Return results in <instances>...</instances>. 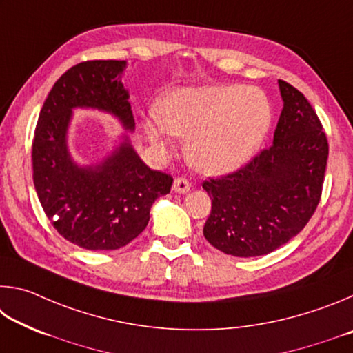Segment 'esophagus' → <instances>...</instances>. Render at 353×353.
<instances>
[{
    "mask_svg": "<svg viewBox=\"0 0 353 353\" xmlns=\"http://www.w3.org/2000/svg\"><path fill=\"white\" fill-rule=\"evenodd\" d=\"M190 188H191V183L185 177H177L174 183H172V191H174V193H179V194L188 193Z\"/></svg>",
    "mask_w": 353,
    "mask_h": 353,
    "instance_id": "esophagus-1",
    "label": "esophagus"
}]
</instances>
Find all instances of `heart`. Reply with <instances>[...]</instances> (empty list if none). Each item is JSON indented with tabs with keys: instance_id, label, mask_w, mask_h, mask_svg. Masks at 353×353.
Listing matches in <instances>:
<instances>
[{
	"instance_id": "b5f03b06",
	"label": "heart",
	"mask_w": 353,
	"mask_h": 353,
	"mask_svg": "<svg viewBox=\"0 0 353 353\" xmlns=\"http://www.w3.org/2000/svg\"><path fill=\"white\" fill-rule=\"evenodd\" d=\"M272 123L270 99L240 83L182 87L141 118L148 141L168 152L183 137L191 165L205 174H227L246 165L261 148Z\"/></svg>"
}]
</instances>
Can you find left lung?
Masks as SVG:
<instances>
[{
    "label": "left lung",
    "mask_w": 353,
    "mask_h": 353,
    "mask_svg": "<svg viewBox=\"0 0 353 353\" xmlns=\"http://www.w3.org/2000/svg\"><path fill=\"white\" fill-rule=\"evenodd\" d=\"M279 88L283 109L271 148L244 168L202 183L212 198L204 236L227 255L272 252L307 225L319 204L327 137L307 98L285 81Z\"/></svg>",
    "instance_id": "obj_1"
}]
</instances>
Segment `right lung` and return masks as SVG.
<instances>
[{
  "mask_svg": "<svg viewBox=\"0 0 353 353\" xmlns=\"http://www.w3.org/2000/svg\"><path fill=\"white\" fill-rule=\"evenodd\" d=\"M126 61H88L71 67L41 107L32 143L34 187L46 216L65 240L88 250H115L146 229L154 201L170 193L172 177L151 170L128 134L98 163L79 165L68 148L74 109L115 117L134 132Z\"/></svg>",
  "mask_w": 353,
  "mask_h": 353,
  "instance_id": "1",
  "label": "right lung"
}]
</instances>
